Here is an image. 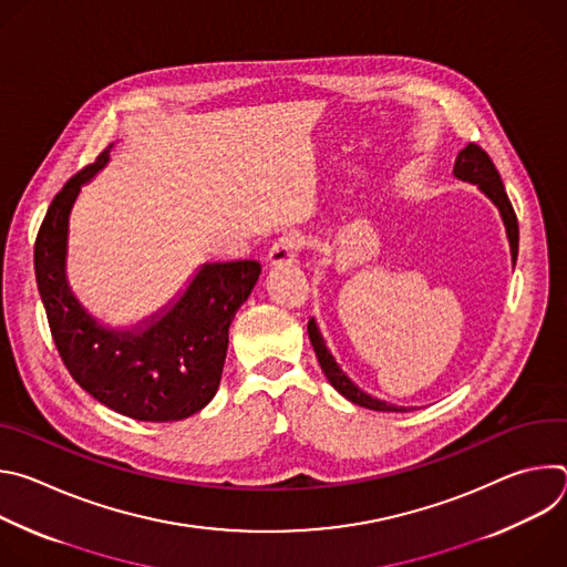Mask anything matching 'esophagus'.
<instances>
[{"label":"esophagus","instance_id":"1","mask_svg":"<svg viewBox=\"0 0 567 567\" xmlns=\"http://www.w3.org/2000/svg\"><path fill=\"white\" fill-rule=\"evenodd\" d=\"M300 251H302V237L298 233H285L274 241L267 260L271 267H289L296 262Z\"/></svg>","mask_w":567,"mask_h":567}]
</instances>
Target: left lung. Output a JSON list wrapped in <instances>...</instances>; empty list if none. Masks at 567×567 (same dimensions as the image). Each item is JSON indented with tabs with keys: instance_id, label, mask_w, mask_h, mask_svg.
I'll use <instances>...</instances> for the list:
<instances>
[{
	"instance_id": "8db88e82",
	"label": "left lung",
	"mask_w": 567,
	"mask_h": 567,
	"mask_svg": "<svg viewBox=\"0 0 567 567\" xmlns=\"http://www.w3.org/2000/svg\"><path fill=\"white\" fill-rule=\"evenodd\" d=\"M455 177L464 179V182H471V184H477L480 190L487 195L501 210L503 215V221L507 226V237H509V245H512V258L516 262V256H518V217L514 213V206L505 193V186H503V179H501V173L498 168L494 166L492 156L484 152L477 143H468L460 154H457V161H455V168H453ZM307 334H309V341L313 346V352H316V359L322 368V372H326L328 381L346 396L350 399L352 403H357V406H363V409H370V411H381V413H406L409 409H399V406H392V403H385V401H379V399H372L370 394L361 392L346 374L343 370L337 365V361L332 359V354L328 352L326 348V341H322L316 322L309 320L307 322Z\"/></svg>"
}]
</instances>
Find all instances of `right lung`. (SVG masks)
Returning <instances> with one entry per match:
<instances>
[{
    "label": "right lung",
    "mask_w": 567,
    "mask_h": 567,
    "mask_svg": "<svg viewBox=\"0 0 567 567\" xmlns=\"http://www.w3.org/2000/svg\"><path fill=\"white\" fill-rule=\"evenodd\" d=\"M78 171L53 197L35 237V280L58 354L73 377L107 409L138 422H179L215 396L235 311L251 293L260 262L206 265L188 291L138 334H114L85 313L64 278L69 210L80 186L110 158Z\"/></svg>",
    "instance_id": "1"
}]
</instances>
